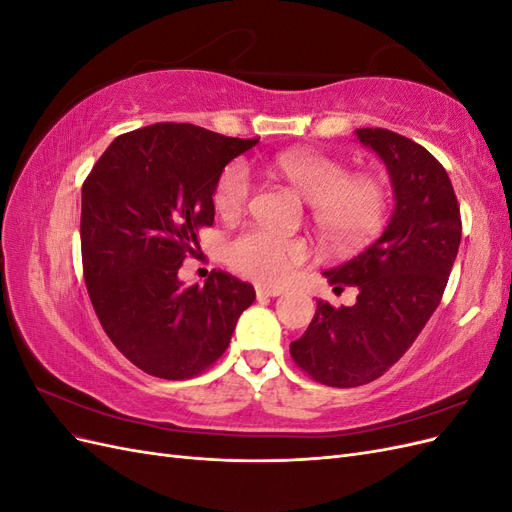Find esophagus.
I'll list each match as a JSON object with an SVG mask.
<instances>
[{
  "instance_id": "34e87169",
  "label": "esophagus",
  "mask_w": 512,
  "mask_h": 512,
  "mask_svg": "<svg viewBox=\"0 0 512 512\" xmlns=\"http://www.w3.org/2000/svg\"><path fill=\"white\" fill-rule=\"evenodd\" d=\"M256 294H258V299H267V297H280V294H284V290L269 288V286H256Z\"/></svg>"
}]
</instances>
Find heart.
Segmentation results:
<instances>
[{
	"label": "heart",
	"mask_w": 512,
	"mask_h": 512,
	"mask_svg": "<svg viewBox=\"0 0 512 512\" xmlns=\"http://www.w3.org/2000/svg\"><path fill=\"white\" fill-rule=\"evenodd\" d=\"M273 170L309 205L320 235L335 247H354L374 237L389 209V192L374 175H350L335 158L316 151H286L273 158ZM252 196V177L243 162L228 164L213 190L222 215H237ZM299 239L247 230L228 247L232 269L265 284H280L305 260Z\"/></svg>",
	"instance_id": "b5f03b06"
}]
</instances>
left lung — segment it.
I'll return each instance as SVG.
<instances>
[{"label":"left lung","instance_id":"8db88e82","mask_svg":"<svg viewBox=\"0 0 512 512\" xmlns=\"http://www.w3.org/2000/svg\"><path fill=\"white\" fill-rule=\"evenodd\" d=\"M359 143L384 162L395 207L380 239L324 271L329 284L356 286V303L318 301L307 331L290 344L294 363L316 382L352 389L374 382L414 344L444 294L461 243V215L442 164L410 138L359 128Z\"/></svg>","mask_w":512,"mask_h":512}]
</instances>
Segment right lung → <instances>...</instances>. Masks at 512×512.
Wrapping results in <instances>:
<instances>
[{
	"mask_svg": "<svg viewBox=\"0 0 512 512\" xmlns=\"http://www.w3.org/2000/svg\"><path fill=\"white\" fill-rule=\"evenodd\" d=\"M258 138H230L192 123H153L117 136L91 168L81 198V250L102 329L138 369L185 380L230 344L254 286L213 271L205 286L179 280L213 224L222 170Z\"/></svg>",
	"mask_w": 512,
	"mask_h": 512,
	"instance_id": "add662e5",
	"label": "right lung"
}]
</instances>
